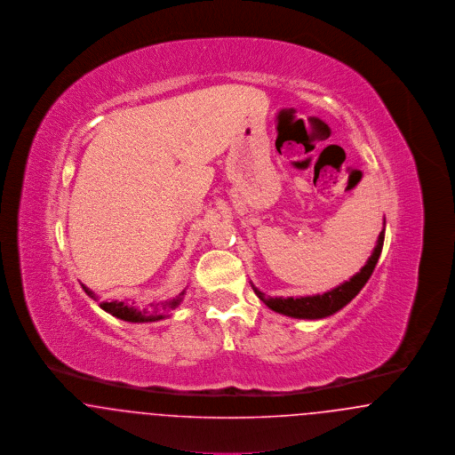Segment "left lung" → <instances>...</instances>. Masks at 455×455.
I'll return each mask as SVG.
<instances>
[{
    "instance_id": "8db88e82",
    "label": "left lung",
    "mask_w": 455,
    "mask_h": 455,
    "mask_svg": "<svg viewBox=\"0 0 455 455\" xmlns=\"http://www.w3.org/2000/svg\"><path fill=\"white\" fill-rule=\"evenodd\" d=\"M384 237H386V218H384V228L377 237L375 247L367 262L360 267V271L355 273L347 282L339 283L338 286L327 290L324 293H315L307 297H266L259 288L251 282L252 290L266 307L286 317L305 319V321H321L325 317H331L338 314L341 308H345L347 303L351 302L367 284L377 266V260L380 258Z\"/></svg>"
}]
</instances>
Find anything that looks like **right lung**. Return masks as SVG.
<instances>
[{
    "label": "right lung",
    "instance_id": "right-lung-1",
    "mask_svg": "<svg viewBox=\"0 0 455 455\" xmlns=\"http://www.w3.org/2000/svg\"><path fill=\"white\" fill-rule=\"evenodd\" d=\"M85 293L90 299L97 300V293L92 291L88 286L82 284ZM188 288H184L180 293H177L172 299L162 300V302H153L147 307H138L134 302H121V300H112V302H100L99 307L106 310L110 315L126 321V323H134V324H147V323H158L164 319H169L172 315L173 310L179 308V305L184 300Z\"/></svg>",
    "mask_w": 455,
    "mask_h": 455
}]
</instances>
